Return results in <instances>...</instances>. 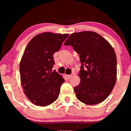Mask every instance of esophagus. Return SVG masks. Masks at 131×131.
I'll list each match as a JSON object with an SVG mask.
<instances>
[{
    "mask_svg": "<svg viewBox=\"0 0 131 131\" xmlns=\"http://www.w3.org/2000/svg\"><path fill=\"white\" fill-rule=\"evenodd\" d=\"M71 77H72V74H69V75H67V78L68 79H70Z\"/></svg>",
    "mask_w": 131,
    "mask_h": 131,
    "instance_id": "esophagus-1",
    "label": "esophagus"
}]
</instances>
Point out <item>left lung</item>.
I'll return each instance as SVG.
<instances>
[{
  "label": "left lung",
  "mask_w": 131,
  "mask_h": 131,
  "mask_svg": "<svg viewBox=\"0 0 131 131\" xmlns=\"http://www.w3.org/2000/svg\"><path fill=\"white\" fill-rule=\"evenodd\" d=\"M64 45H71L80 55V84L74 88L78 99L88 105L106 99L115 85L117 60L113 48L94 31L74 33Z\"/></svg>",
  "instance_id": "obj_1"
}]
</instances>
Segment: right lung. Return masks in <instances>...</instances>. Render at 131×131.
<instances>
[{
  "mask_svg": "<svg viewBox=\"0 0 131 131\" xmlns=\"http://www.w3.org/2000/svg\"><path fill=\"white\" fill-rule=\"evenodd\" d=\"M68 36V34L42 33L34 37L27 46L19 72L25 94L34 104L46 106L58 98L65 80L56 71H52L55 64L53 55Z\"/></svg>",
  "mask_w": 131,
  "mask_h": 131,
  "instance_id": "add662e5",
  "label": "right lung"
}]
</instances>
